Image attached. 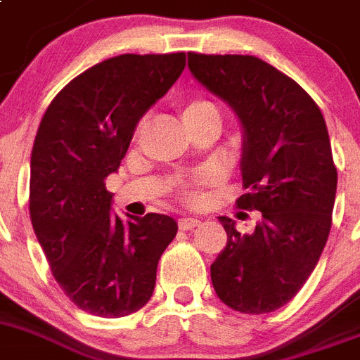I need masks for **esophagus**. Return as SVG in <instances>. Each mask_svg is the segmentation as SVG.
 <instances>
[{
  "mask_svg": "<svg viewBox=\"0 0 360 360\" xmlns=\"http://www.w3.org/2000/svg\"><path fill=\"white\" fill-rule=\"evenodd\" d=\"M177 224H179V230H193L201 224V221L195 217H181Z\"/></svg>",
  "mask_w": 360,
  "mask_h": 360,
  "instance_id": "esophagus-1",
  "label": "esophagus"
}]
</instances>
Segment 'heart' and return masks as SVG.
<instances>
[{"label":"heart","instance_id":"b5f03b06","mask_svg":"<svg viewBox=\"0 0 360 360\" xmlns=\"http://www.w3.org/2000/svg\"><path fill=\"white\" fill-rule=\"evenodd\" d=\"M208 114L219 115L217 106H215L212 101H208V99H202V98L186 99V101H183L179 105V117L186 128H188L193 121H198L199 117ZM210 179L212 177L208 176V174H201V176L193 177V179L184 181V183L179 186V198L183 199L184 202H192V205L193 202H199V199H201L199 188H201L202 184L208 183Z\"/></svg>","mask_w":360,"mask_h":360}]
</instances>
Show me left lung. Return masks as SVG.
<instances>
[{"instance_id": "left-lung-1", "label": "left lung", "mask_w": 360, "mask_h": 360, "mask_svg": "<svg viewBox=\"0 0 360 360\" xmlns=\"http://www.w3.org/2000/svg\"><path fill=\"white\" fill-rule=\"evenodd\" d=\"M195 79L243 123L237 208L259 210L254 233L219 217L226 246L210 266L215 293L240 314H270L304 286L326 246L337 168L326 121L292 77L255 56L188 52Z\"/></svg>"}]
</instances>
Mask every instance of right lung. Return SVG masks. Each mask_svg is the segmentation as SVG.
I'll return each mask as SVG.
<instances>
[{
	"label": "right lung",
	"mask_w": 360,
	"mask_h": 360,
	"mask_svg": "<svg viewBox=\"0 0 360 360\" xmlns=\"http://www.w3.org/2000/svg\"><path fill=\"white\" fill-rule=\"evenodd\" d=\"M186 56L121 54L94 65L52 99L30 155L29 210L54 279L77 308L124 317L154 293L168 215L123 223L105 179L117 172L141 115L181 76Z\"/></svg>",
	"instance_id": "1"
}]
</instances>
